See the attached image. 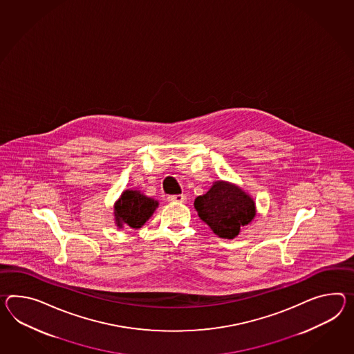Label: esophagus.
<instances>
[{
    "label": "esophagus",
    "mask_w": 354,
    "mask_h": 354,
    "mask_svg": "<svg viewBox=\"0 0 354 354\" xmlns=\"http://www.w3.org/2000/svg\"><path fill=\"white\" fill-rule=\"evenodd\" d=\"M167 199L170 202H185L187 201V196L185 194H176V196H169Z\"/></svg>",
    "instance_id": "obj_1"
}]
</instances>
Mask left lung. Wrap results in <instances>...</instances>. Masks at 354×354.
Returning <instances> with one entry per match:
<instances>
[{
  "mask_svg": "<svg viewBox=\"0 0 354 354\" xmlns=\"http://www.w3.org/2000/svg\"><path fill=\"white\" fill-rule=\"evenodd\" d=\"M194 207L212 232L225 239L235 238L256 215L253 199L225 181H216L206 194L197 197Z\"/></svg>",
  "mask_w": 354,
  "mask_h": 354,
  "instance_id": "1",
  "label": "left lung"
}]
</instances>
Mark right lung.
<instances>
[{"label":"right lung","mask_w":354,"mask_h":354,"mask_svg":"<svg viewBox=\"0 0 354 354\" xmlns=\"http://www.w3.org/2000/svg\"><path fill=\"white\" fill-rule=\"evenodd\" d=\"M157 205V201L148 198L137 190H125L115 207L118 226L127 224L133 229H139L155 212Z\"/></svg>","instance_id":"obj_1"}]
</instances>
